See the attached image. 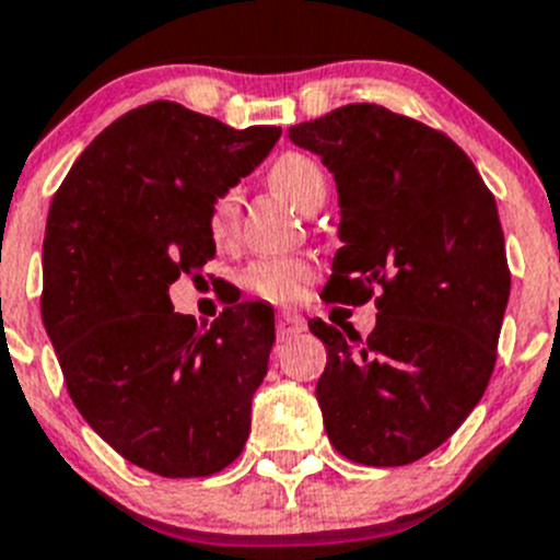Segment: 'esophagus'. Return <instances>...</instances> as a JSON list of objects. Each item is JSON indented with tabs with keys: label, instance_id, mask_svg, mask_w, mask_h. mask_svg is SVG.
Instances as JSON below:
<instances>
[{
	"label": "esophagus",
	"instance_id": "obj_1",
	"mask_svg": "<svg viewBox=\"0 0 560 560\" xmlns=\"http://www.w3.org/2000/svg\"><path fill=\"white\" fill-rule=\"evenodd\" d=\"M276 330H279V339H292V336L306 330V319L298 312H281L279 317H276Z\"/></svg>",
	"mask_w": 560,
	"mask_h": 560
}]
</instances>
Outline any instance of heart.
I'll list each match as a JSON object with an SVG mask.
<instances>
[{"label": "heart", "mask_w": 560, "mask_h": 560, "mask_svg": "<svg viewBox=\"0 0 560 560\" xmlns=\"http://www.w3.org/2000/svg\"><path fill=\"white\" fill-rule=\"evenodd\" d=\"M268 186L298 210L308 213L314 205L325 199V172L314 159L290 150L268 166ZM237 215H241V197L235 188H226L210 205V235L215 241L232 237ZM314 276H317V268L308 257H265L248 265L243 273V284L248 292L270 303H295L308 290Z\"/></svg>", "instance_id": "b5f03b06"}]
</instances>
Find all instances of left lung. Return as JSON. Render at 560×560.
I'll list each match as a JSON object with an SVG mask.
<instances>
[{
	"label": "left lung",
	"mask_w": 560,
	"mask_h": 560,
	"mask_svg": "<svg viewBox=\"0 0 560 560\" xmlns=\"http://www.w3.org/2000/svg\"><path fill=\"white\" fill-rule=\"evenodd\" d=\"M290 139L339 191L328 301L377 306L366 339L308 323L328 350L325 432L352 463L410 465L459 430L495 369L512 287L495 197L443 130L377 103L292 125Z\"/></svg>",
	"instance_id": "obj_1"
}]
</instances>
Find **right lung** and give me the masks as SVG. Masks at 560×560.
I'll list each match as a JSON object with an SVG mask.
<instances>
[{
	"label": "right lung",
	"instance_id": "obj_1",
	"mask_svg": "<svg viewBox=\"0 0 560 560\" xmlns=\"http://www.w3.org/2000/svg\"><path fill=\"white\" fill-rule=\"evenodd\" d=\"M279 136L153 101L103 128L54 194L43 325L86 424L150 474L213 476L248 441L273 308L235 303L199 328L170 284L215 257L210 205Z\"/></svg>",
	"mask_w": 560,
	"mask_h": 560
}]
</instances>
